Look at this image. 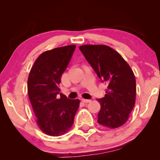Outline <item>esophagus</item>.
Wrapping results in <instances>:
<instances>
[{
  "label": "esophagus",
  "instance_id": "1",
  "mask_svg": "<svg viewBox=\"0 0 160 160\" xmlns=\"http://www.w3.org/2000/svg\"><path fill=\"white\" fill-rule=\"evenodd\" d=\"M82 102H84V103H89V102H91L90 99H84V98H82Z\"/></svg>",
  "mask_w": 160,
  "mask_h": 160
}]
</instances>
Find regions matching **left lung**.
Listing matches in <instances>:
<instances>
[{
	"mask_svg": "<svg viewBox=\"0 0 160 160\" xmlns=\"http://www.w3.org/2000/svg\"><path fill=\"white\" fill-rule=\"evenodd\" d=\"M101 81L108 84L104 97L98 98V122L120 127L126 122L135 103L136 82L132 70L117 51L105 45L79 47Z\"/></svg>",
	"mask_w": 160,
	"mask_h": 160,
	"instance_id": "left-lung-1",
	"label": "left lung"
}]
</instances>
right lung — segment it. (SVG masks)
I'll return each instance as SVG.
<instances>
[{
	"instance_id": "obj_1",
	"label": "right lung",
	"mask_w": 160,
	"mask_h": 160,
	"mask_svg": "<svg viewBox=\"0 0 160 160\" xmlns=\"http://www.w3.org/2000/svg\"><path fill=\"white\" fill-rule=\"evenodd\" d=\"M76 46L70 45L46 51L40 55L28 79V94L43 132L60 136L74 123L80 105L79 99H69L60 93L62 75L67 68Z\"/></svg>"
}]
</instances>
